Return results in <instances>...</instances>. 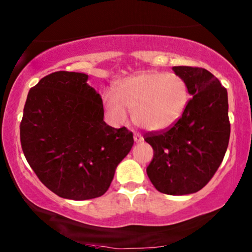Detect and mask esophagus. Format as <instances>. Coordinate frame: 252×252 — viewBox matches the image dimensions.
Masks as SVG:
<instances>
[{"instance_id": "obj_1", "label": "esophagus", "mask_w": 252, "mask_h": 252, "mask_svg": "<svg viewBox=\"0 0 252 252\" xmlns=\"http://www.w3.org/2000/svg\"><path fill=\"white\" fill-rule=\"evenodd\" d=\"M134 141H135L136 143L142 142V141H143V137H142V136H141L140 134H136V132H135V134H134Z\"/></svg>"}]
</instances>
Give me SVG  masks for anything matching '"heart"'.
Masks as SVG:
<instances>
[{
    "label": "heart",
    "mask_w": 252,
    "mask_h": 252,
    "mask_svg": "<svg viewBox=\"0 0 252 252\" xmlns=\"http://www.w3.org/2000/svg\"><path fill=\"white\" fill-rule=\"evenodd\" d=\"M189 100V88L180 76L148 71L123 79L116 94H106L104 105L114 123H126L131 110L132 120L140 128L158 131L173 126Z\"/></svg>",
    "instance_id": "heart-1"
}]
</instances>
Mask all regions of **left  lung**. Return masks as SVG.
Returning a JSON list of instances; mask_svg holds the SVG:
<instances>
[{"label":"left lung","mask_w":252,"mask_h":252,"mask_svg":"<svg viewBox=\"0 0 252 252\" xmlns=\"http://www.w3.org/2000/svg\"><path fill=\"white\" fill-rule=\"evenodd\" d=\"M173 71L192 97L172 126L144 135L154 150L147 174L158 192L184 195L206 186L224 158L230 140L227 91L205 68L174 66Z\"/></svg>","instance_id":"1"}]
</instances>
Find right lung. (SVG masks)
I'll return each instance as SVG.
<instances>
[{
  "label": "right lung",
  "mask_w": 252,
  "mask_h": 252,
  "mask_svg": "<svg viewBox=\"0 0 252 252\" xmlns=\"http://www.w3.org/2000/svg\"><path fill=\"white\" fill-rule=\"evenodd\" d=\"M88 74L58 71L28 92L20 140L39 180L57 195L86 200L103 195L134 144L126 126L104 122L103 100Z\"/></svg>",
  "instance_id": "1"
}]
</instances>
